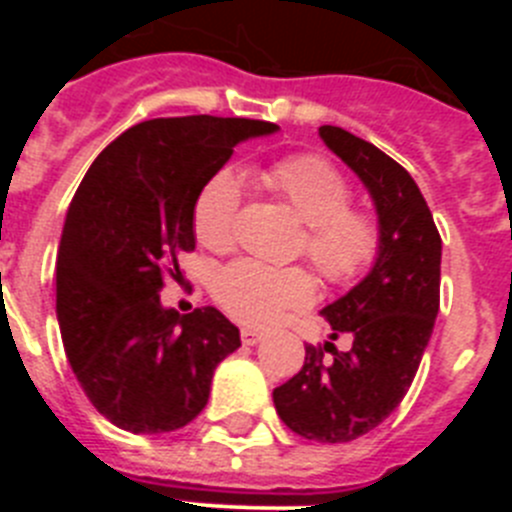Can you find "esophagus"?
I'll use <instances>...</instances> for the list:
<instances>
[{
  "label": "esophagus",
  "mask_w": 512,
  "mask_h": 512,
  "mask_svg": "<svg viewBox=\"0 0 512 512\" xmlns=\"http://www.w3.org/2000/svg\"><path fill=\"white\" fill-rule=\"evenodd\" d=\"M261 338H264V333H261V330H253V328H243L241 330V341L246 343V346H253V343H259Z\"/></svg>",
  "instance_id": "obj_1"
}]
</instances>
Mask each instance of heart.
<instances>
[{
  "mask_svg": "<svg viewBox=\"0 0 512 512\" xmlns=\"http://www.w3.org/2000/svg\"><path fill=\"white\" fill-rule=\"evenodd\" d=\"M266 184L307 223V259L328 282L359 279L377 261L382 235L369 212L348 207L351 184L320 156H292L266 171ZM241 210V182L233 171H217L194 200V235L202 246L225 251L235 241ZM220 305L248 325H271L289 310L307 307L315 282L305 269H274L261 261L238 259L217 274Z\"/></svg>",
  "mask_w": 512,
  "mask_h": 512,
  "instance_id": "obj_1",
  "label": "heart"
}]
</instances>
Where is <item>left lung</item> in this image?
<instances>
[{"instance_id":"1","label":"left lung","mask_w":512,"mask_h":512,"mask_svg":"<svg viewBox=\"0 0 512 512\" xmlns=\"http://www.w3.org/2000/svg\"><path fill=\"white\" fill-rule=\"evenodd\" d=\"M320 138L372 197L382 246L369 274L320 310L330 340L348 335L352 348L305 346V364L274 390V408L307 441L346 443L390 418L413 384L438 315L441 235L397 161L333 125H323Z\"/></svg>"}]
</instances>
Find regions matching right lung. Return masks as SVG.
<instances>
[{"label":"right lung","mask_w":512,"mask_h":512,"mask_svg":"<svg viewBox=\"0 0 512 512\" xmlns=\"http://www.w3.org/2000/svg\"><path fill=\"white\" fill-rule=\"evenodd\" d=\"M246 117H158L104 148L81 179L56 259V315L69 364L94 408L130 433L192 423L215 366L241 333L215 307L161 305L164 271L194 248V200L233 148L277 133Z\"/></svg>","instance_id":"add662e5"}]
</instances>
